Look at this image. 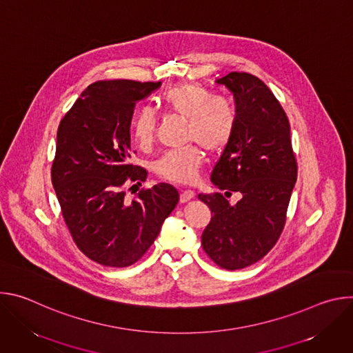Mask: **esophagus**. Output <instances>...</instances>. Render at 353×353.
Masks as SVG:
<instances>
[{
  "label": "esophagus",
  "instance_id": "esophagus-1",
  "mask_svg": "<svg viewBox=\"0 0 353 353\" xmlns=\"http://www.w3.org/2000/svg\"><path fill=\"white\" fill-rule=\"evenodd\" d=\"M194 198V191H191V190H184V191H181V194H180V203L181 204H185V203H188L190 199H192Z\"/></svg>",
  "mask_w": 353,
  "mask_h": 353
}]
</instances>
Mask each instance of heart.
Segmentation results:
<instances>
[{
  "label": "heart",
  "mask_w": 353,
  "mask_h": 353,
  "mask_svg": "<svg viewBox=\"0 0 353 353\" xmlns=\"http://www.w3.org/2000/svg\"><path fill=\"white\" fill-rule=\"evenodd\" d=\"M166 110L188 120V141L198 142L211 152L223 149L232 139L237 116L229 99L214 93L196 83H180L162 94ZM157 127L155 112L141 106L131 121L132 137L139 146L154 141ZM204 163V154L198 146L168 150L157 162L155 172L159 177L173 183H191Z\"/></svg>",
  "instance_id": "heart-1"
}]
</instances>
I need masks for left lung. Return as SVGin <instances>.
<instances>
[{"instance_id":"left-lung-1","label":"left lung","mask_w":353,"mask_h":353,"mask_svg":"<svg viewBox=\"0 0 353 353\" xmlns=\"http://www.w3.org/2000/svg\"><path fill=\"white\" fill-rule=\"evenodd\" d=\"M215 83L233 94L237 123L211 181L241 199L230 205L219 192L198 194L212 214L201 243L214 263L234 271L260 261L279 239L297 165L289 120L261 79L230 72Z\"/></svg>"}]
</instances>
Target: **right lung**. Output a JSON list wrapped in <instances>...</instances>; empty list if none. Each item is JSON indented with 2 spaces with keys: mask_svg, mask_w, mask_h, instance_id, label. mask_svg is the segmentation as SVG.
<instances>
[{
  "mask_svg": "<svg viewBox=\"0 0 353 353\" xmlns=\"http://www.w3.org/2000/svg\"><path fill=\"white\" fill-rule=\"evenodd\" d=\"M161 85L94 82L59 125L53 187L75 244L97 264L123 268L137 263L179 203L177 190L166 183L141 190L132 201L124 191L127 181L148 176L128 162L135 103Z\"/></svg>",
  "mask_w": 353,
  "mask_h": 353,
  "instance_id": "obj_1",
  "label": "right lung"
}]
</instances>
